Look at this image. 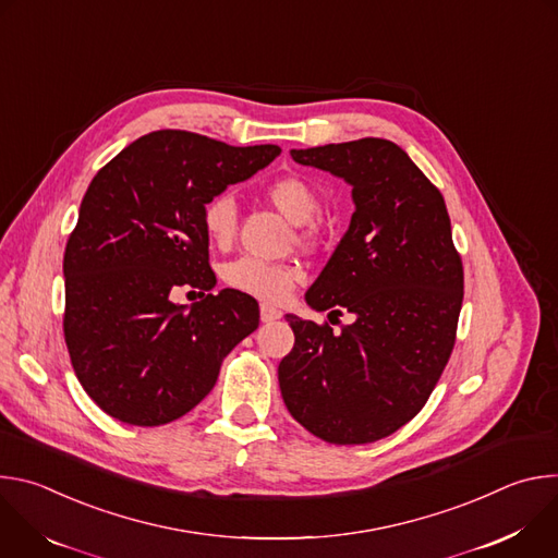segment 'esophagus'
Here are the masks:
<instances>
[{
    "instance_id": "obj_1",
    "label": "esophagus",
    "mask_w": 558,
    "mask_h": 558,
    "mask_svg": "<svg viewBox=\"0 0 558 558\" xmlns=\"http://www.w3.org/2000/svg\"><path fill=\"white\" fill-rule=\"evenodd\" d=\"M280 317H282V311H278V308H274V306H269V304H263V306H260V320H263L265 325L276 323V320H280Z\"/></svg>"
}]
</instances>
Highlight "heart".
Returning <instances> with one entry per match:
<instances>
[{"label": "heart", "mask_w": 558, "mask_h": 558, "mask_svg": "<svg viewBox=\"0 0 558 558\" xmlns=\"http://www.w3.org/2000/svg\"><path fill=\"white\" fill-rule=\"evenodd\" d=\"M265 196L284 218L295 225L308 222L317 214V209H320V196H317L311 183L300 177L276 179L267 185ZM235 225L238 205L231 194L222 192L205 203L203 227L214 245L227 247L235 235ZM300 238L302 241H311L313 229L302 231ZM222 276L231 289L258 298L263 302H284L293 293L295 284L302 280V271L295 265L265 263L250 256L229 263Z\"/></svg>", "instance_id": "b5f03b06"}]
</instances>
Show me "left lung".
I'll return each mask as SVG.
<instances>
[{
  "label": "left lung",
  "mask_w": 558,
  "mask_h": 558,
  "mask_svg": "<svg viewBox=\"0 0 558 558\" xmlns=\"http://www.w3.org/2000/svg\"><path fill=\"white\" fill-rule=\"evenodd\" d=\"M293 161L353 187L355 211L306 291L315 311L353 313L333 333L287 315L295 344L278 366L298 424L329 444L392 435L428 402L454 347L463 267L441 192L392 141L291 149Z\"/></svg>",
  "instance_id": "1"
}]
</instances>
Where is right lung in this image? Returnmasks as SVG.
I'll return each instance as SVG.
<instances>
[{
  "instance_id": "1",
  "label": "right lung",
  "mask_w": 558,
  "mask_h": 558,
  "mask_svg": "<svg viewBox=\"0 0 558 558\" xmlns=\"http://www.w3.org/2000/svg\"><path fill=\"white\" fill-rule=\"evenodd\" d=\"M278 154V145L158 130L93 179L63 254V336L76 379L110 417L132 426L183 417L214 388L227 353L258 329L247 293H203L190 308L172 295L214 289L203 207Z\"/></svg>"
}]
</instances>
